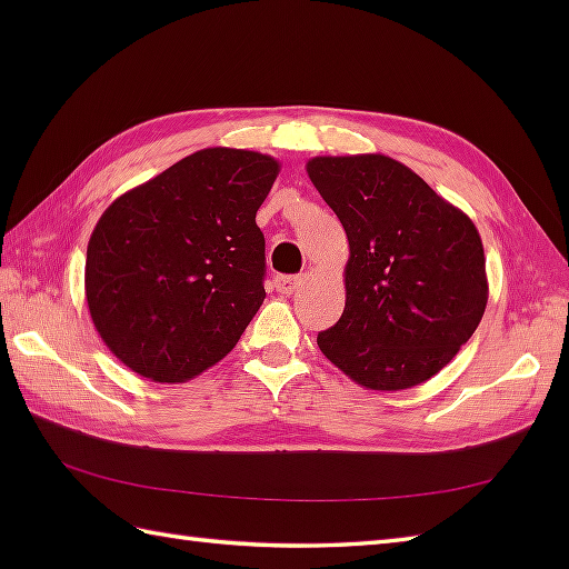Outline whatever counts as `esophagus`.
Returning <instances> with one entry per match:
<instances>
[{"label": "esophagus", "mask_w": 569, "mask_h": 569, "mask_svg": "<svg viewBox=\"0 0 569 569\" xmlns=\"http://www.w3.org/2000/svg\"><path fill=\"white\" fill-rule=\"evenodd\" d=\"M273 286L281 296H293L303 286V276H276Z\"/></svg>", "instance_id": "esophagus-1"}]
</instances>
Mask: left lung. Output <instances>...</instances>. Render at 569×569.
<instances>
[{
	"instance_id": "1",
	"label": "left lung",
	"mask_w": 569,
	"mask_h": 569,
	"mask_svg": "<svg viewBox=\"0 0 569 569\" xmlns=\"http://www.w3.org/2000/svg\"><path fill=\"white\" fill-rule=\"evenodd\" d=\"M306 171L347 232L345 312L320 352L371 391H403L450 365L487 310L475 222L383 153L316 156Z\"/></svg>"
}]
</instances>
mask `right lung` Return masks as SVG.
Segmentation results:
<instances>
[{"label":"right lung","mask_w":569,"mask_h":569,"mask_svg":"<svg viewBox=\"0 0 569 569\" xmlns=\"http://www.w3.org/2000/svg\"><path fill=\"white\" fill-rule=\"evenodd\" d=\"M278 171L259 151L202 149L102 212L88 241L84 298L124 367L183 383L232 352L266 298L257 210Z\"/></svg>","instance_id":"obj_1"}]
</instances>
